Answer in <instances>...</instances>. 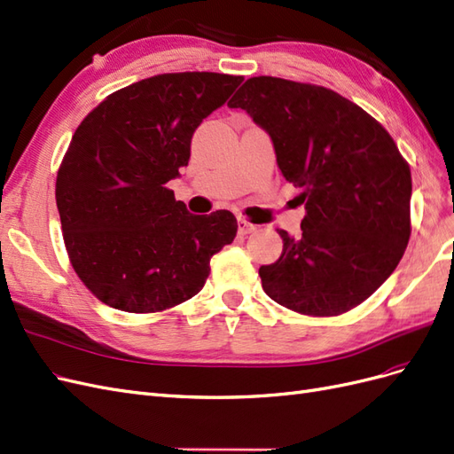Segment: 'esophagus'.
<instances>
[{
	"label": "esophagus",
	"instance_id": "34e87169",
	"mask_svg": "<svg viewBox=\"0 0 454 454\" xmlns=\"http://www.w3.org/2000/svg\"><path fill=\"white\" fill-rule=\"evenodd\" d=\"M255 231H257V225L250 223L248 219H244V217L239 219V232H240V235H252V232H255Z\"/></svg>",
	"mask_w": 454,
	"mask_h": 454
}]
</instances>
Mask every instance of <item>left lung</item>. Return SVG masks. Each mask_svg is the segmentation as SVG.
<instances>
[{
    "label": "left lung",
    "mask_w": 454,
    "mask_h": 454,
    "mask_svg": "<svg viewBox=\"0 0 454 454\" xmlns=\"http://www.w3.org/2000/svg\"><path fill=\"white\" fill-rule=\"evenodd\" d=\"M269 134L287 182L303 189L301 235L259 269L278 305L339 316L373 295L411 237V170L392 136L360 106L320 85L250 77L227 104Z\"/></svg>",
    "instance_id": "8db88e82"
}]
</instances>
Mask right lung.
Returning a JSON list of instances; mask_svg holds the SVG:
<instances>
[{
  "mask_svg": "<svg viewBox=\"0 0 454 454\" xmlns=\"http://www.w3.org/2000/svg\"><path fill=\"white\" fill-rule=\"evenodd\" d=\"M242 75L160 74L119 89L81 121L57 174L67 257L117 310L151 314L197 295L210 257L237 237L229 210L189 214L167 184L187 167L202 119Z\"/></svg>",
  "mask_w": 454,
  "mask_h": 454,
  "instance_id": "1",
  "label": "right lung"
}]
</instances>
